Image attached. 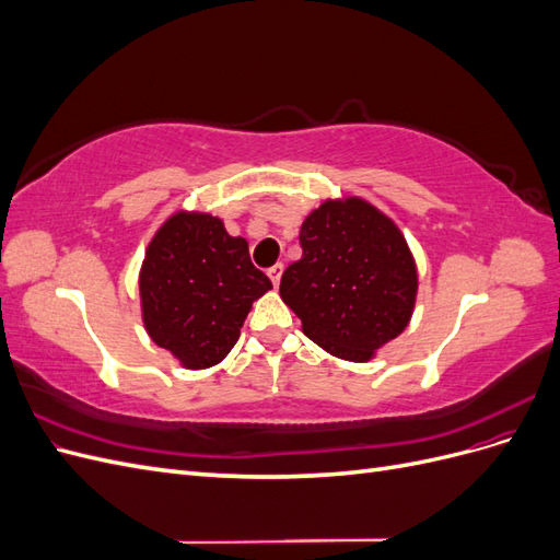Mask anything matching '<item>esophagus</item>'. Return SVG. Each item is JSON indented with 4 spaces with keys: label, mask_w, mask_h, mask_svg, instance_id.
Masks as SVG:
<instances>
[{
    "label": "esophagus",
    "mask_w": 560,
    "mask_h": 560,
    "mask_svg": "<svg viewBox=\"0 0 560 560\" xmlns=\"http://www.w3.org/2000/svg\"><path fill=\"white\" fill-rule=\"evenodd\" d=\"M282 270H284V266L282 264H276V266H270L268 268V278L273 280V284L278 287L280 284V278H282Z\"/></svg>",
    "instance_id": "obj_1"
}]
</instances>
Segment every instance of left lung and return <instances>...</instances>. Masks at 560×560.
<instances>
[{
    "instance_id": "8db88e82",
    "label": "left lung",
    "mask_w": 560,
    "mask_h": 560,
    "mask_svg": "<svg viewBox=\"0 0 560 560\" xmlns=\"http://www.w3.org/2000/svg\"><path fill=\"white\" fill-rule=\"evenodd\" d=\"M299 243L280 299L322 350L374 360L409 327L418 299V266L395 219L360 196L327 198L303 219Z\"/></svg>"
}]
</instances>
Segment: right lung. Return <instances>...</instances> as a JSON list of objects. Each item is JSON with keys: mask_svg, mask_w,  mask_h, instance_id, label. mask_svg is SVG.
I'll return each mask as SVG.
<instances>
[{"mask_svg": "<svg viewBox=\"0 0 560 560\" xmlns=\"http://www.w3.org/2000/svg\"><path fill=\"white\" fill-rule=\"evenodd\" d=\"M273 290L245 238L210 212L177 210L151 235L140 266V311L151 341L184 369H210L235 346L252 303Z\"/></svg>", "mask_w": 560, "mask_h": 560, "instance_id": "obj_1", "label": "right lung"}]
</instances>
